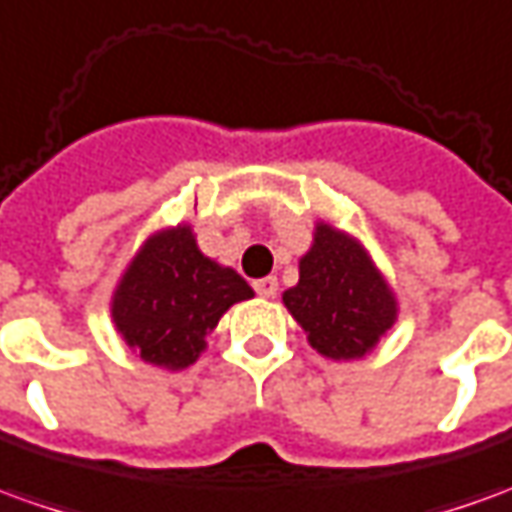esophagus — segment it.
Masks as SVG:
<instances>
[{
    "instance_id": "esophagus-1",
    "label": "esophagus",
    "mask_w": 512,
    "mask_h": 512,
    "mask_svg": "<svg viewBox=\"0 0 512 512\" xmlns=\"http://www.w3.org/2000/svg\"><path fill=\"white\" fill-rule=\"evenodd\" d=\"M277 288H280V285H277V277H260V280H255V291L260 297H266V300L277 294Z\"/></svg>"
}]
</instances>
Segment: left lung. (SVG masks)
I'll return each instance as SVG.
<instances>
[{"mask_svg": "<svg viewBox=\"0 0 512 512\" xmlns=\"http://www.w3.org/2000/svg\"><path fill=\"white\" fill-rule=\"evenodd\" d=\"M308 344L333 361L364 358L398 322V300L364 243L316 221L314 243L300 257V283L283 294Z\"/></svg>", "mask_w": 512, "mask_h": 512, "instance_id": "left-lung-1", "label": "left lung"}]
</instances>
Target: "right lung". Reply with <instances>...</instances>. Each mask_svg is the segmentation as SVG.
Segmentation results:
<instances>
[{"label":"right lung","instance_id":"1","mask_svg":"<svg viewBox=\"0 0 512 512\" xmlns=\"http://www.w3.org/2000/svg\"><path fill=\"white\" fill-rule=\"evenodd\" d=\"M255 291L241 274L215 263L190 224L148 235L111 294V322L145 364L184 370L207 350V333L235 302Z\"/></svg>","mask_w":512,"mask_h":512}]
</instances>
